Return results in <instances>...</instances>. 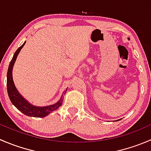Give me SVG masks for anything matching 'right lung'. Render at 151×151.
<instances>
[{"mask_svg": "<svg viewBox=\"0 0 151 151\" xmlns=\"http://www.w3.org/2000/svg\"><path fill=\"white\" fill-rule=\"evenodd\" d=\"M25 44V42L17 50L12 60H11L9 66L8 71H7V92H8L9 97L12 104L14 105L19 111H21L24 115L30 117H35V118H44L51 113L52 112L57 109L58 108H59V106H61L63 99H62L61 97L59 101H58L55 104L39 107V106H33V105L29 104L28 101L19 93L15 87L14 83L13 78H12V69H13V66L14 64L17 57V55L19 54L21 49L23 47ZM66 90L64 92V94L66 93Z\"/></svg>", "mask_w": 151, "mask_h": 151, "instance_id": "1", "label": "right lung"}]
</instances>
